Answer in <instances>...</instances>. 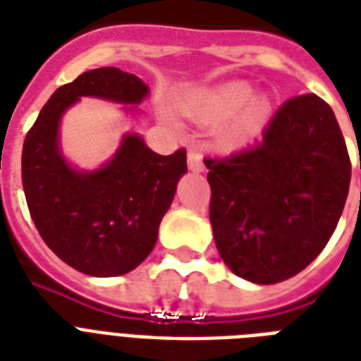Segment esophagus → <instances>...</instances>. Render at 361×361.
<instances>
[{
  "instance_id": "34e87169",
  "label": "esophagus",
  "mask_w": 361,
  "mask_h": 361,
  "mask_svg": "<svg viewBox=\"0 0 361 361\" xmlns=\"http://www.w3.org/2000/svg\"><path fill=\"white\" fill-rule=\"evenodd\" d=\"M189 170L191 172H202L204 170V163H202V157H200V153L195 152V149H191L189 152Z\"/></svg>"
}]
</instances>
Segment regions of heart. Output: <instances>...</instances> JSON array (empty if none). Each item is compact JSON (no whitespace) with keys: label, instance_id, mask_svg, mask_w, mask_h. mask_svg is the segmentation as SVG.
I'll return each mask as SVG.
<instances>
[{"label":"heart","instance_id":"obj_1","mask_svg":"<svg viewBox=\"0 0 361 361\" xmlns=\"http://www.w3.org/2000/svg\"><path fill=\"white\" fill-rule=\"evenodd\" d=\"M249 93L251 87L247 84H226L198 99L197 103L189 104L187 112L197 121L208 125L219 123L228 118L221 130V140L225 146H243L262 133L271 112L268 97L257 95L249 99Z\"/></svg>","mask_w":361,"mask_h":361}]
</instances>
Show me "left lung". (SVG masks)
I'll use <instances>...</instances> for the list:
<instances>
[{
  "label": "left lung",
  "instance_id": "obj_1",
  "mask_svg": "<svg viewBox=\"0 0 361 361\" xmlns=\"http://www.w3.org/2000/svg\"><path fill=\"white\" fill-rule=\"evenodd\" d=\"M204 163L217 251L258 285L288 279L319 257L353 172L336 114L314 93L281 104L257 144Z\"/></svg>",
  "mask_w": 361,
  "mask_h": 361
}]
</instances>
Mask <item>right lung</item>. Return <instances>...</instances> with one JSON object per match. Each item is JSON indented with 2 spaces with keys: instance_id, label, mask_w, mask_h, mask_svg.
<instances>
[{
  "instance_id": "add662e5",
  "label": "right lung",
  "mask_w": 361,
  "mask_h": 361,
  "mask_svg": "<svg viewBox=\"0 0 361 361\" xmlns=\"http://www.w3.org/2000/svg\"><path fill=\"white\" fill-rule=\"evenodd\" d=\"M140 103L147 86L116 67L87 71L58 87L22 147V185L30 215L50 249L71 268L95 277L135 269L152 252L159 225L187 172L185 147L159 155L127 135L97 172H76L58 149V123L78 99Z\"/></svg>"
}]
</instances>
